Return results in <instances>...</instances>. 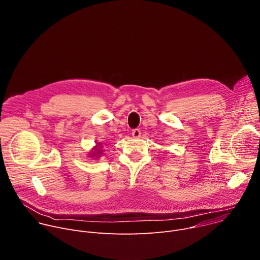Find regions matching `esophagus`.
<instances>
[{
  "mask_svg": "<svg viewBox=\"0 0 260 260\" xmlns=\"http://www.w3.org/2000/svg\"><path fill=\"white\" fill-rule=\"evenodd\" d=\"M132 135H133V137H134L135 139H139V138L141 137V131H140V129H134L133 133H132Z\"/></svg>",
  "mask_w": 260,
  "mask_h": 260,
  "instance_id": "34e87169",
  "label": "esophagus"
}]
</instances>
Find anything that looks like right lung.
Segmentation results:
<instances>
[{"label":"right lung","instance_id":"obj_1","mask_svg":"<svg viewBox=\"0 0 260 260\" xmlns=\"http://www.w3.org/2000/svg\"><path fill=\"white\" fill-rule=\"evenodd\" d=\"M103 154H104V150H103L102 143L101 142H99V143L96 142V145L91 149V151L89 152L88 156L92 157V158H100Z\"/></svg>","mask_w":260,"mask_h":260}]
</instances>
